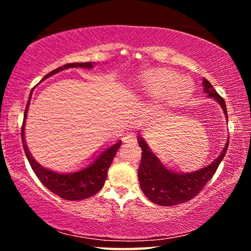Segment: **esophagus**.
<instances>
[{
    "mask_svg": "<svg viewBox=\"0 0 251 251\" xmlns=\"http://www.w3.org/2000/svg\"><path fill=\"white\" fill-rule=\"evenodd\" d=\"M124 142L125 143H129V144H134L136 143V135L134 133H129L127 134L124 137Z\"/></svg>",
    "mask_w": 251,
    "mask_h": 251,
    "instance_id": "obj_1",
    "label": "esophagus"
}]
</instances>
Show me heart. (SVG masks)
<instances>
[{"label": "heart", "instance_id": "b5f03b06", "mask_svg": "<svg viewBox=\"0 0 251 251\" xmlns=\"http://www.w3.org/2000/svg\"><path fill=\"white\" fill-rule=\"evenodd\" d=\"M174 86L175 98L170 93ZM193 93V84L186 76L175 75L166 69H151L143 73L137 80L136 95L146 101L159 100L165 108L184 104Z\"/></svg>", "mask_w": 251, "mask_h": 251}]
</instances>
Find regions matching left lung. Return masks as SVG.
<instances>
[{
	"mask_svg": "<svg viewBox=\"0 0 251 251\" xmlns=\"http://www.w3.org/2000/svg\"><path fill=\"white\" fill-rule=\"evenodd\" d=\"M202 91L208 97L222 106L225 117L228 122L226 103L212 85L206 78H202ZM138 135V134H137ZM138 144L142 148V160L138 168V180L145 196L156 205L174 206L193 199L211 179L226 155L229 141L227 139L225 147L218 157L209 165L194 172L178 173L161 163V160L152 152L145 138L137 136Z\"/></svg>",
	"mask_w": 251,
	"mask_h": 251,
	"instance_id": "left-lung-1",
	"label": "left lung"
}]
</instances>
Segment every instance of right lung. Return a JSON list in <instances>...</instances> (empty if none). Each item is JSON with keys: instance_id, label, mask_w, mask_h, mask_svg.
I'll return each instance as SVG.
<instances>
[{"instance_id": "obj_1", "label": "right lung", "mask_w": 251, "mask_h": 251, "mask_svg": "<svg viewBox=\"0 0 251 251\" xmlns=\"http://www.w3.org/2000/svg\"><path fill=\"white\" fill-rule=\"evenodd\" d=\"M95 63L86 62V63H72L66 64L62 67L54 70L44 76V80L50 76L58 73L63 70L71 69V67H82V69H92ZM32 96V92H31ZM29 100L25 108L24 120L22 125V143L24 147L25 155L28 160L29 165L39 178L40 181L50 192L57 195L66 201H80V199H86L100 192L104 182L107 178V172L110 165L113 163L114 157H115L118 148L122 145V141H117L115 144L104 148L103 151H99V154L94 155L92 161L86 166L80 168L79 171L73 173H58L42 166L40 163L34 159L25 141V121H26L27 112H28Z\"/></svg>"}]
</instances>
